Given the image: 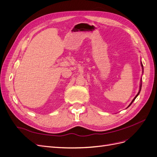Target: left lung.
Segmentation results:
<instances>
[{"label": "left lung", "mask_w": 157, "mask_h": 157, "mask_svg": "<svg viewBox=\"0 0 157 157\" xmlns=\"http://www.w3.org/2000/svg\"><path fill=\"white\" fill-rule=\"evenodd\" d=\"M141 67H142V69H143V72H144V66H143V64H142V63H141ZM141 84H142V83H141V84H140V90H139V92H138V93H137V94L136 95V96H135V98H134V99H133V100L132 101V102L130 103V105H128V107H130V105H131V104L133 103V102H134V101L135 100V99H136V98L137 97V96H138V95L140 94V91H141Z\"/></svg>", "instance_id": "1"}]
</instances>
